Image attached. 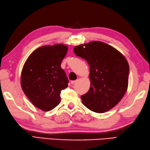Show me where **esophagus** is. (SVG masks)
<instances>
[{
	"mask_svg": "<svg viewBox=\"0 0 150 150\" xmlns=\"http://www.w3.org/2000/svg\"><path fill=\"white\" fill-rule=\"evenodd\" d=\"M76 82V80H73V81H71V84H74V83H75Z\"/></svg>",
	"mask_w": 150,
	"mask_h": 150,
	"instance_id": "esophagus-1",
	"label": "esophagus"
}]
</instances>
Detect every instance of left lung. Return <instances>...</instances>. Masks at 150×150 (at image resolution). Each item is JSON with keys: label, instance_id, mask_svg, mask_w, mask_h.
<instances>
[{"label": "left lung", "instance_id": "left-lung-1", "mask_svg": "<svg viewBox=\"0 0 150 150\" xmlns=\"http://www.w3.org/2000/svg\"><path fill=\"white\" fill-rule=\"evenodd\" d=\"M74 52L90 67L91 86L81 96L83 104L98 113L114 108L127 89L129 67L126 57L111 45L96 41L76 46Z\"/></svg>", "mask_w": 150, "mask_h": 150}]
</instances>
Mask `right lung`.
Wrapping results in <instances>:
<instances>
[{"mask_svg":"<svg viewBox=\"0 0 150 150\" xmlns=\"http://www.w3.org/2000/svg\"><path fill=\"white\" fill-rule=\"evenodd\" d=\"M68 47L63 44L37 48L27 58L21 76V87L33 105L48 111L60 103V93L69 80L61 67Z\"/></svg>","mask_w":150,"mask_h":150,"instance_id":"add662e5","label":"right lung"}]
</instances>
